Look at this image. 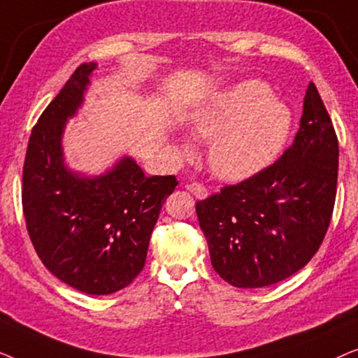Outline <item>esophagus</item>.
Segmentation results:
<instances>
[{
  "label": "esophagus",
  "instance_id": "obj_1",
  "mask_svg": "<svg viewBox=\"0 0 358 358\" xmlns=\"http://www.w3.org/2000/svg\"><path fill=\"white\" fill-rule=\"evenodd\" d=\"M185 189H187L189 192L192 194L195 199H199V200H203V199L208 197L207 189H205L203 185L197 184V182H190V184H187V185H185Z\"/></svg>",
  "mask_w": 358,
  "mask_h": 358
}]
</instances>
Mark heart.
Instances as JSON below:
<instances>
[{
    "label": "heart",
    "mask_w": 358,
    "mask_h": 358,
    "mask_svg": "<svg viewBox=\"0 0 358 358\" xmlns=\"http://www.w3.org/2000/svg\"><path fill=\"white\" fill-rule=\"evenodd\" d=\"M292 129L290 107L259 80L239 81L213 92L187 119L194 138L213 140L208 166L228 182L249 179L268 168L285 148ZM179 151L189 155L190 146L182 141Z\"/></svg>",
    "instance_id": "b5f03b06"
}]
</instances>
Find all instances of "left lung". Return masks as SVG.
Returning a JSON list of instances; mask_svg holds the SVG:
<instances>
[{
  "instance_id": "obj_1",
  "label": "left lung",
  "mask_w": 358,
  "mask_h": 358,
  "mask_svg": "<svg viewBox=\"0 0 358 358\" xmlns=\"http://www.w3.org/2000/svg\"><path fill=\"white\" fill-rule=\"evenodd\" d=\"M337 168L334 127L310 83L300 130L282 158L195 205L215 272L233 287L261 288L305 267L329 227Z\"/></svg>"
}]
</instances>
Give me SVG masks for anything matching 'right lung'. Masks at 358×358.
<instances>
[{"label": "right lung", "instance_id": "add662e5", "mask_svg": "<svg viewBox=\"0 0 358 358\" xmlns=\"http://www.w3.org/2000/svg\"><path fill=\"white\" fill-rule=\"evenodd\" d=\"M96 68V62L78 66L32 129L22 208L37 256L58 280L87 295H110L143 268L161 207L178 180L146 178L129 155L101 174L70 168L63 135L85 104Z\"/></svg>", "mask_w": 358, "mask_h": 358}]
</instances>
